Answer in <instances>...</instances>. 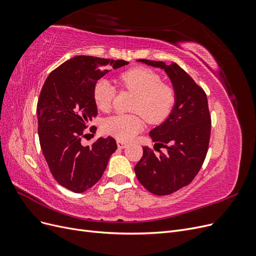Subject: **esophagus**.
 I'll return each instance as SVG.
<instances>
[{
    "mask_svg": "<svg viewBox=\"0 0 256 256\" xmlns=\"http://www.w3.org/2000/svg\"><path fill=\"white\" fill-rule=\"evenodd\" d=\"M127 146V143H125V142H122V141H118V148H120V150H122V148H125V147Z\"/></svg>",
    "mask_w": 256,
    "mask_h": 256,
    "instance_id": "1",
    "label": "esophagus"
}]
</instances>
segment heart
I'll return each mask as SVG.
<instances>
[{
    "mask_svg": "<svg viewBox=\"0 0 256 256\" xmlns=\"http://www.w3.org/2000/svg\"><path fill=\"white\" fill-rule=\"evenodd\" d=\"M122 88L132 90L138 95L134 111L142 114L146 120L157 124L164 120L171 113L175 102L174 90L162 84L160 76L145 67L129 69L118 76ZM115 96V88L106 79L96 82L92 98L100 111L110 110ZM104 132L120 141H129L144 127L140 114H116L102 122Z\"/></svg>",
    "mask_w": 256,
    "mask_h": 256,
    "instance_id": "b5f03b06",
    "label": "heart"
}]
</instances>
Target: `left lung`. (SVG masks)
I'll return each mask as SVG.
<instances>
[{"instance_id": "left-lung-1", "label": "left lung", "mask_w": 256, "mask_h": 256, "mask_svg": "<svg viewBox=\"0 0 256 256\" xmlns=\"http://www.w3.org/2000/svg\"><path fill=\"white\" fill-rule=\"evenodd\" d=\"M164 69L171 80L175 104L168 118L150 130L154 149L164 153L156 156L143 147V156L134 172L145 189L156 196H166L189 184L206 157L210 136V114L205 92L176 63L138 60Z\"/></svg>"}]
</instances>
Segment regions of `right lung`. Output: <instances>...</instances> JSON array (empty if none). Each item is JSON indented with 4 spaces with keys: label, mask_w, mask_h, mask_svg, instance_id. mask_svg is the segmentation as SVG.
<instances>
[{
    "label": "right lung",
    "mask_w": 256,
    "mask_h": 256,
    "mask_svg": "<svg viewBox=\"0 0 256 256\" xmlns=\"http://www.w3.org/2000/svg\"><path fill=\"white\" fill-rule=\"evenodd\" d=\"M129 63L88 56H74L48 76L37 104L38 136L44 157L56 180L76 193L92 188L118 148L113 138H99L90 146L81 138L97 115L92 98L96 82L111 69Z\"/></svg>",
    "instance_id": "add662e5"
}]
</instances>
